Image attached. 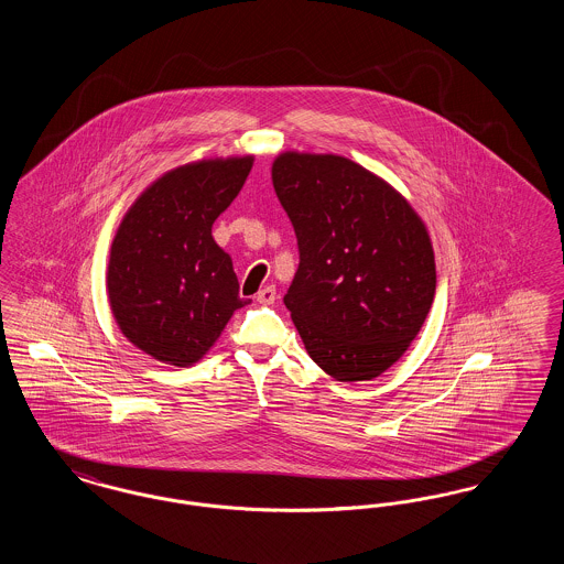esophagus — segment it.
Wrapping results in <instances>:
<instances>
[{
    "mask_svg": "<svg viewBox=\"0 0 564 564\" xmlns=\"http://www.w3.org/2000/svg\"><path fill=\"white\" fill-rule=\"evenodd\" d=\"M256 297H258V302H260V304H272V302L276 300V290H274V285H267L264 290H260V292H258Z\"/></svg>",
    "mask_w": 564,
    "mask_h": 564,
    "instance_id": "1",
    "label": "esophagus"
}]
</instances>
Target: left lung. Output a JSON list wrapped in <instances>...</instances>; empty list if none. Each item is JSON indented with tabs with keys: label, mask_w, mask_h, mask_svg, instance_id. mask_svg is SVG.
Instances as JSON below:
<instances>
[{
	"label": "left lung",
	"mask_w": 564,
	"mask_h": 564,
	"mask_svg": "<svg viewBox=\"0 0 564 564\" xmlns=\"http://www.w3.org/2000/svg\"><path fill=\"white\" fill-rule=\"evenodd\" d=\"M272 186L297 237L283 302L304 349L340 382L387 372L433 304L425 221L389 182L338 154L281 152Z\"/></svg>",
	"instance_id": "8db88e82"
}]
</instances>
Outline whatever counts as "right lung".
<instances>
[{
  "label": "right lung",
  "mask_w": 564,
  "mask_h": 564,
  "mask_svg": "<svg viewBox=\"0 0 564 564\" xmlns=\"http://www.w3.org/2000/svg\"><path fill=\"white\" fill-rule=\"evenodd\" d=\"M251 166V154L180 164L134 198L116 230L106 276L111 315L133 347L161 364L200 361L249 304L212 228Z\"/></svg>",
  "instance_id": "obj_1"
}]
</instances>
